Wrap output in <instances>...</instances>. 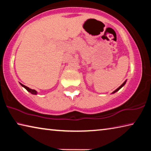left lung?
I'll return each instance as SVG.
<instances>
[{
	"instance_id": "1",
	"label": "left lung",
	"mask_w": 151,
	"mask_h": 151,
	"mask_svg": "<svg viewBox=\"0 0 151 151\" xmlns=\"http://www.w3.org/2000/svg\"><path fill=\"white\" fill-rule=\"evenodd\" d=\"M126 83H127V81H125L124 82V83H122V85H121V86H119V87L118 88H116V90H115V91H113V92H112V93L111 94H114V93H116V92H117V91H119V90H120V89H121V88L122 87V86H124V85H125V84H126Z\"/></svg>"
}]
</instances>
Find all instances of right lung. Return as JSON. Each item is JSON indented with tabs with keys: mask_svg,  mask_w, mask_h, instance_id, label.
<instances>
[{
	"mask_svg": "<svg viewBox=\"0 0 151 151\" xmlns=\"http://www.w3.org/2000/svg\"><path fill=\"white\" fill-rule=\"evenodd\" d=\"M20 85H21V86H22V87H24L25 89H26V90H27L28 92H29V93H31L32 94H37V91L34 90V89H31V88H29V87H27V86L22 85V84H21V83H20Z\"/></svg>",
	"mask_w": 151,
	"mask_h": 151,
	"instance_id": "1",
	"label": "right lung"
}]
</instances>
